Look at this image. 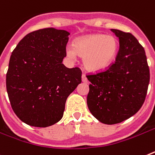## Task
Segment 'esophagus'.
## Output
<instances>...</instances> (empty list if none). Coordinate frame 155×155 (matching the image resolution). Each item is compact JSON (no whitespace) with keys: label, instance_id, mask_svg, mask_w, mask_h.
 Returning <instances> with one entry per match:
<instances>
[{"label":"esophagus","instance_id":"1","mask_svg":"<svg viewBox=\"0 0 155 155\" xmlns=\"http://www.w3.org/2000/svg\"><path fill=\"white\" fill-rule=\"evenodd\" d=\"M82 81L84 82V83H87V79L86 77V75L84 74L82 75Z\"/></svg>","mask_w":155,"mask_h":155}]
</instances>
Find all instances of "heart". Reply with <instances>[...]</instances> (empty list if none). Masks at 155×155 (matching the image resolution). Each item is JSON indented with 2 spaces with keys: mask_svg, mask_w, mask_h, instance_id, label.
<instances>
[{
  "mask_svg": "<svg viewBox=\"0 0 155 155\" xmlns=\"http://www.w3.org/2000/svg\"><path fill=\"white\" fill-rule=\"evenodd\" d=\"M118 49L119 41L114 36L93 34L77 38L74 46H67L65 52L70 59H74L76 54L83 57L86 69L96 72L106 69L113 63Z\"/></svg>",
  "mask_w": 155,
  "mask_h": 155,
  "instance_id": "b5f03b06",
  "label": "heart"
}]
</instances>
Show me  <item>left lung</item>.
I'll return each mask as SVG.
<instances>
[{"mask_svg":"<svg viewBox=\"0 0 155 155\" xmlns=\"http://www.w3.org/2000/svg\"><path fill=\"white\" fill-rule=\"evenodd\" d=\"M111 31L119 38V51L106 70L87 75V106L92 115L106 124L120 123L142 107L150 82L143 47L131 33Z\"/></svg>","mask_w":155,"mask_h":155,"instance_id":"8db88e82","label":"left lung"}]
</instances>
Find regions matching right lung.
I'll use <instances>...</instances> for the list:
<instances>
[{
    "label": "right lung",
    "instance_id": "1",
    "mask_svg": "<svg viewBox=\"0 0 155 155\" xmlns=\"http://www.w3.org/2000/svg\"><path fill=\"white\" fill-rule=\"evenodd\" d=\"M69 35L52 27L38 30L12 53L8 95L15 115L28 125L45 128L59 121L67 97L81 83V70L62 64Z\"/></svg>",
    "mask_w": 155,
    "mask_h": 155
}]
</instances>
